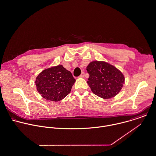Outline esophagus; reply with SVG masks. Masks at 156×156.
<instances>
[{"instance_id":"1","label":"esophagus","mask_w":156,"mask_h":156,"mask_svg":"<svg viewBox=\"0 0 156 156\" xmlns=\"http://www.w3.org/2000/svg\"><path fill=\"white\" fill-rule=\"evenodd\" d=\"M79 77H80V78H84V72H82L81 74L80 75Z\"/></svg>"}]
</instances>
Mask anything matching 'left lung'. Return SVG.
Returning a JSON list of instances; mask_svg holds the SVG:
<instances>
[{"label":"left lung","mask_w":156,"mask_h":156,"mask_svg":"<svg viewBox=\"0 0 156 156\" xmlns=\"http://www.w3.org/2000/svg\"><path fill=\"white\" fill-rule=\"evenodd\" d=\"M89 78L87 81L96 95L110 99L119 93L124 83L122 72L113 65L104 62L94 61L87 67Z\"/></svg>","instance_id":"left-lung-1"}]
</instances>
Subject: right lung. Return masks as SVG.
<instances>
[{
    "label": "right lung",
    "instance_id": "obj_1",
    "mask_svg": "<svg viewBox=\"0 0 156 156\" xmlns=\"http://www.w3.org/2000/svg\"><path fill=\"white\" fill-rule=\"evenodd\" d=\"M75 82L71 72L58 65L43 70L36 78L35 86L43 98L57 102L70 92Z\"/></svg>",
    "mask_w": 156,
    "mask_h": 156
}]
</instances>
